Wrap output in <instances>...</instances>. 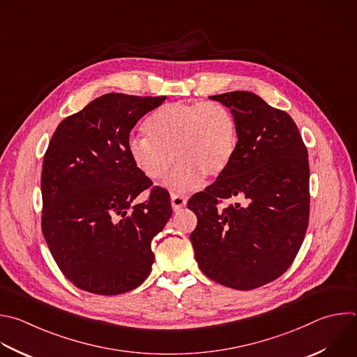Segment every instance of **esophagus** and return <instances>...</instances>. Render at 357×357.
Instances as JSON below:
<instances>
[{"instance_id": "1", "label": "esophagus", "mask_w": 357, "mask_h": 357, "mask_svg": "<svg viewBox=\"0 0 357 357\" xmlns=\"http://www.w3.org/2000/svg\"><path fill=\"white\" fill-rule=\"evenodd\" d=\"M171 204H172V208L175 210V211H178L179 208H182V207H185V204H186V199L182 196V195H171Z\"/></svg>"}]
</instances>
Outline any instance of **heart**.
<instances>
[{"instance_id": "1", "label": "heart", "mask_w": 357, "mask_h": 357, "mask_svg": "<svg viewBox=\"0 0 357 357\" xmlns=\"http://www.w3.org/2000/svg\"><path fill=\"white\" fill-rule=\"evenodd\" d=\"M147 136H132L128 153L150 181H162L174 158L179 162L168 179L175 192L197 189L204 176L221 175L238 146L232 112L220 102H172L155 110L146 122Z\"/></svg>"}]
</instances>
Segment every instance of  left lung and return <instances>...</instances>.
Wrapping results in <instances>:
<instances>
[{
	"mask_svg": "<svg viewBox=\"0 0 357 357\" xmlns=\"http://www.w3.org/2000/svg\"><path fill=\"white\" fill-rule=\"evenodd\" d=\"M225 105L238 128L228 168L188 207L195 259L211 280L252 290L282 276L293 264L308 225V153L293 119L248 91L208 96ZM242 200L221 209L225 198Z\"/></svg>",
	"mask_w": 357,
	"mask_h": 357,
	"instance_id": "1",
	"label": "left lung"
}]
</instances>
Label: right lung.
<instances>
[{
  "instance_id": "add662e5",
  "label": "right lung",
  "mask_w": 357,
  "mask_h": 357,
  "mask_svg": "<svg viewBox=\"0 0 357 357\" xmlns=\"http://www.w3.org/2000/svg\"><path fill=\"white\" fill-rule=\"evenodd\" d=\"M165 96L106 93L57 126L42 167V231L78 289L116 296L139 287L154 264L151 241L168 222L169 193L133 165L132 129Z\"/></svg>"
}]
</instances>
